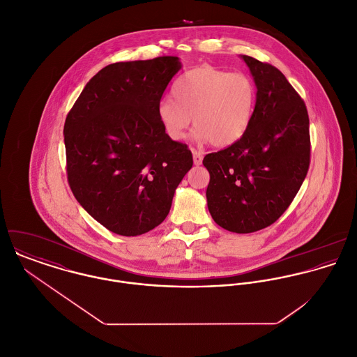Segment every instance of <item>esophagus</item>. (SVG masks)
Here are the masks:
<instances>
[{
    "label": "esophagus",
    "instance_id": "obj_1",
    "mask_svg": "<svg viewBox=\"0 0 357 357\" xmlns=\"http://www.w3.org/2000/svg\"><path fill=\"white\" fill-rule=\"evenodd\" d=\"M192 156H194V163L195 165H201L202 160H204V155L197 150H192Z\"/></svg>",
    "mask_w": 357,
    "mask_h": 357
}]
</instances>
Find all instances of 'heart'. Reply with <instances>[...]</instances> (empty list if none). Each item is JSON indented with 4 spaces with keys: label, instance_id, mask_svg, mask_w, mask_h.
I'll use <instances>...</instances> for the list:
<instances>
[{
    "label": "heart",
    "instance_id": "b5f03b06",
    "mask_svg": "<svg viewBox=\"0 0 357 357\" xmlns=\"http://www.w3.org/2000/svg\"><path fill=\"white\" fill-rule=\"evenodd\" d=\"M172 93L175 100H160L156 116L173 142L185 137L192 119L197 139L217 149L235 144L249 128L255 91L243 74L204 64L184 73Z\"/></svg>",
    "mask_w": 357,
    "mask_h": 357
}]
</instances>
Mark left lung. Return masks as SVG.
Here are the masks:
<instances>
[{"label": "left lung", "mask_w": 357, "mask_h": 357, "mask_svg": "<svg viewBox=\"0 0 357 357\" xmlns=\"http://www.w3.org/2000/svg\"><path fill=\"white\" fill-rule=\"evenodd\" d=\"M257 86L246 133L207 153L206 190L213 220L227 231L250 234L273 224L300 191L310 163L305 102L275 66L242 56Z\"/></svg>", "instance_id": "left-lung-1"}]
</instances>
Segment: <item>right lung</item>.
<instances>
[{
  "instance_id": "1",
  "label": "right lung",
  "mask_w": 357,
  "mask_h": 357,
  "mask_svg": "<svg viewBox=\"0 0 357 357\" xmlns=\"http://www.w3.org/2000/svg\"><path fill=\"white\" fill-rule=\"evenodd\" d=\"M180 68L176 56L112 63L86 84L67 114L70 188L114 234L137 236L158 227L192 167L188 146L169 139L156 116Z\"/></svg>"
}]
</instances>
